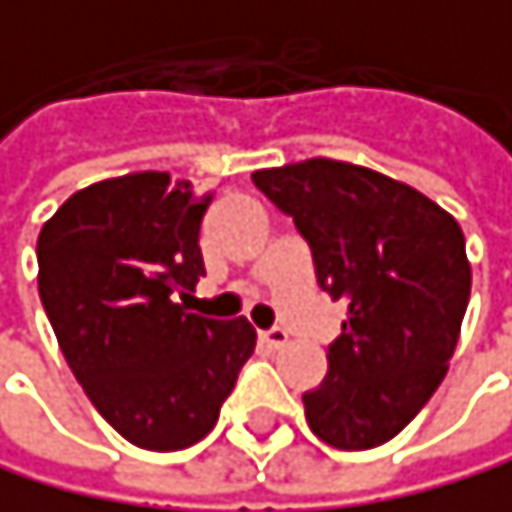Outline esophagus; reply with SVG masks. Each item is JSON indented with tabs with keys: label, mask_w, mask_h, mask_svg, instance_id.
Instances as JSON below:
<instances>
[{
	"label": "esophagus",
	"mask_w": 512,
	"mask_h": 512,
	"mask_svg": "<svg viewBox=\"0 0 512 512\" xmlns=\"http://www.w3.org/2000/svg\"><path fill=\"white\" fill-rule=\"evenodd\" d=\"M259 341L269 350H281L287 344V331L284 328H272V331H259Z\"/></svg>",
	"instance_id": "esophagus-1"
}]
</instances>
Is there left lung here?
<instances>
[{
  "instance_id": "8db88e82",
  "label": "left lung",
  "mask_w": 512,
  "mask_h": 512,
  "mask_svg": "<svg viewBox=\"0 0 512 512\" xmlns=\"http://www.w3.org/2000/svg\"><path fill=\"white\" fill-rule=\"evenodd\" d=\"M253 184L294 218L319 287L347 303L328 375L303 394L309 428L338 450L391 441L460 341L472 269L457 218L410 184L322 156L259 168Z\"/></svg>"
}]
</instances>
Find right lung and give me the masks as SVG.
<instances>
[{
	"label": "right lung",
	"mask_w": 512,
	"mask_h": 512,
	"mask_svg": "<svg viewBox=\"0 0 512 512\" xmlns=\"http://www.w3.org/2000/svg\"><path fill=\"white\" fill-rule=\"evenodd\" d=\"M209 196L168 171L71 193L37 240L40 300L74 378L121 438L143 450L203 441L256 347L247 319L184 303L203 269Z\"/></svg>",
	"instance_id": "1"
}]
</instances>
